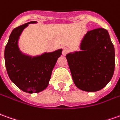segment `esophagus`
Returning <instances> with one entry per match:
<instances>
[{
  "instance_id": "1",
  "label": "esophagus",
  "mask_w": 120,
  "mask_h": 120,
  "mask_svg": "<svg viewBox=\"0 0 120 120\" xmlns=\"http://www.w3.org/2000/svg\"><path fill=\"white\" fill-rule=\"evenodd\" d=\"M68 52H69V49L67 47H64L63 50H62V54H63L64 56H65V55H66L68 53Z\"/></svg>"
}]
</instances>
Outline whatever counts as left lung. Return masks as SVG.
I'll list each match as a JSON object with an SVG mask.
<instances>
[{
    "instance_id": "1",
    "label": "left lung",
    "mask_w": 120,
    "mask_h": 120,
    "mask_svg": "<svg viewBox=\"0 0 120 120\" xmlns=\"http://www.w3.org/2000/svg\"><path fill=\"white\" fill-rule=\"evenodd\" d=\"M80 49L66 56L74 83L82 91H99L109 83L114 72V47L108 31L97 28L87 31Z\"/></svg>"
}]
</instances>
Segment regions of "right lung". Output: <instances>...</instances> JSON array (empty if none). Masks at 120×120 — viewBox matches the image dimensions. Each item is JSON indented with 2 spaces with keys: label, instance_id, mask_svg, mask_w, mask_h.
I'll return each instance as SVG.
<instances>
[{
  "label": "right lung",
  "instance_id": "obj_1",
  "mask_svg": "<svg viewBox=\"0 0 120 120\" xmlns=\"http://www.w3.org/2000/svg\"><path fill=\"white\" fill-rule=\"evenodd\" d=\"M33 23L36 22L13 29L4 50L5 66L10 79L22 91L28 93H39L47 87L52 71L62 52L59 49L35 57L22 53L18 45L19 37L28 24Z\"/></svg>",
  "mask_w": 120,
  "mask_h": 120
}]
</instances>
